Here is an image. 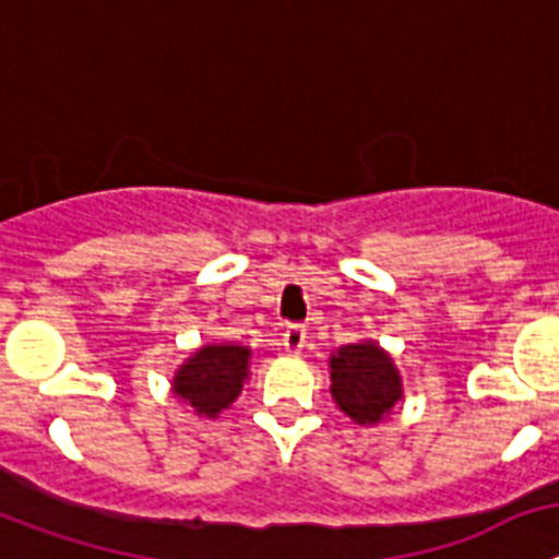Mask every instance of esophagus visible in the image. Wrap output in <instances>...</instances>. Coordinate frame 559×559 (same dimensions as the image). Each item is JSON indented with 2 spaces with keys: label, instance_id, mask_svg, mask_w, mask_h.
<instances>
[{
  "label": "esophagus",
  "instance_id": "obj_1",
  "mask_svg": "<svg viewBox=\"0 0 559 559\" xmlns=\"http://www.w3.org/2000/svg\"><path fill=\"white\" fill-rule=\"evenodd\" d=\"M304 346H307V329L298 326V323L286 326V332H284V348H286V352L300 354V352H304Z\"/></svg>",
  "mask_w": 559,
  "mask_h": 559
}]
</instances>
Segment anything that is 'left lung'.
<instances>
[{
  "label": "left lung",
  "mask_w": 559,
  "mask_h": 559,
  "mask_svg": "<svg viewBox=\"0 0 559 559\" xmlns=\"http://www.w3.org/2000/svg\"><path fill=\"white\" fill-rule=\"evenodd\" d=\"M332 396L357 425H377L402 400V377L394 360L373 340L340 346L329 357Z\"/></svg>",
  "instance_id": "1"
}]
</instances>
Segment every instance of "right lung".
<instances>
[{
    "mask_svg": "<svg viewBox=\"0 0 559 559\" xmlns=\"http://www.w3.org/2000/svg\"><path fill=\"white\" fill-rule=\"evenodd\" d=\"M250 346L207 343L197 348L174 373V394L191 405L199 416H216L236 402L250 377Z\"/></svg>",
    "mask_w": 559,
    "mask_h": 559,
    "instance_id": "obj_1",
    "label": "right lung"
}]
</instances>
